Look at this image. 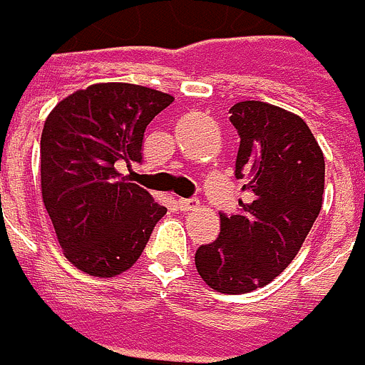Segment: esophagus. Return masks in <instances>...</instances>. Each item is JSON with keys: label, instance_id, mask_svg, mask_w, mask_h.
<instances>
[{"label": "esophagus", "instance_id": "obj_1", "mask_svg": "<svg viewBox=\"0 0 365 365\" xmlns=\"http://www.w3.org/2000/svg\"><path fill=\"white\" fill-rule=\"evenodd\" d=\"M176 207L180 211H195L199 207V199H178L176 201Z\"/></svg>", "mask_w": 365, "mask_h": 365}]
</instances>
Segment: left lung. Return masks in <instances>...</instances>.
Segmentation results:
<instances>
[{
  "mask_svg": "<svg viewBox=\"0 0 365 365\" xmlns=\"http://www.w3.org/2000/svg\"><path fill=\"white\" fill-rule=\"evenodd\" d=\"M240 133L235 176L250 203L221 213V232L195 254L197 272L217 292L266 287L299 254L323 205L325 158L302 118L264 101L230 109Z\"/></svg>",
  "mask_w": 365,
  "mask_h": 365,
  "instance_id": "8db88e82",
  "label": "left lung"
}]
</instances>
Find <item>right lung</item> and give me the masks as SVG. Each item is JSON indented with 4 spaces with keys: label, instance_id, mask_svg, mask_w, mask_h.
<instances>
[{
    "label": "right lung",
    "instance_id": "right-lung-1",
    "mask_svg": "<svg viewBox=\"0 0 365 365\" xmlns=\"http://www.w3.org/2000/svg\"><path fill=\"white\" fill-rule=\"evenodd\" d=\"M175 101L132 83H99L50 111L40 140L42 201L66 259L113 278L142 256L166 207L118 173L142 162L148 123Z\"/></svg>",
    "mask_w": 365,
    "mask_h": 365
}]
</instances>
